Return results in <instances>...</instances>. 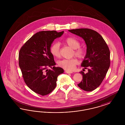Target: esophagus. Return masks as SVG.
Returning <instances> with one entry per match:
<instances>
[{"label":"esophagus","mask_w":125,"mask_h":125,"mask_svg":"<svg viewBox=\"0 0 125 125\" xmlns=\"http://www.w3.org/2000/svg\"><path fill=\"white\" fill-rule=\"evenodd\" d=\"M65 73H73L72 72L68 71H67V70L65 71Z\"/></svg>","instance_id":"obj_1"}]
</instances>
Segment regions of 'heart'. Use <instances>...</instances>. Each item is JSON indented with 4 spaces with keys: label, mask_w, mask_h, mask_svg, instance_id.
Masks as SVG:
<instances>
[{
    "label": "heart",
    "mask_w": 125,
    "mask_h": 125,
    "mask_svg": "<svg viewBox=\"0 0 125 125\" xmlns=\"http://www.w3.org/2000/svg\"><path fill=\"white\" fill-rule=\"evenodd\" d=\"M65 44L73 49V54L79 59L83 58L85 56V51L83 48L80 47V43L76 38L73 37H68L65 40ZM51 53L56 58H59L60 56V44L59 42H55L50 48ZM78 63L76 58H72L69 60H63L58 62L60 67L68 71H73L76 65Z\"/></svg>",
    "instance_id": "heart-1"
}]
</instances>
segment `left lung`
Masks as SVG:
<instances>
[{"label":"left lung","mask_w":125,"mask_h":125,"mask_svg":"<svg viewBox=\"0 0 125 125\" xmlns=\"http://www.w3.org/2000/svg\"><path fill=\"white\" fill-rule=\"evenodd\" d=\"M82 37L87 46V52L81 66L88 72L80 73L83 80L78 84L81 89L91 91L98 87L105 77L110 65V52L103 37L96 31L89 29L69 30ZM85 70V69H84Z\"/></svg>","instance_id":"1"}]
</instances>
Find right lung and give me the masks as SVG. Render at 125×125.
Returning <instances> with one entry per match:
<instances>
[{"label": "right lung", "instance_id": "add662e5", "mask_svg": "<svg viewBox=\"0 0 125 125\" xmlns=\"http://www.w3.org/2000/svg\"><path fill=\"white\" fill-rule=\"evenodd\" d=\"M64 31H42L36 33L20 50L19 64L26 85L32 91L42 95L52 92L56 86L58 76L63 68L55 67L50 48L54 39ZM50 67L52 70L47 69Z\"/></svg>", "mask_w": 125, "mask_h": 125}]
</instances>
